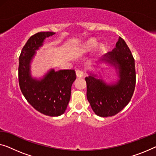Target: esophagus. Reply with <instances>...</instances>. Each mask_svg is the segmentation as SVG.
Masks as SVG:
<instances>
[{"mask_svg": "<svg viewBox=\"0 0 156 156\" xmlns=\"http://www.w3.org/2000/svg\"><path fill=\"white\" fill-rule=\"evenodd\" d=\"M76 76H77L78 78H82V77H83V75H84L83 71L81 70H79V69H77V70L76 71Z\"/></svg>", "mask_w": 156, "mask_h": 156, "instance_id": "obj_1", "label": "esophagus"}]
</instances>
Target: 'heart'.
Masks as SVG:
<instances>
[{
	"mask_svg": "<svg viewBox=\"0 0 156 156\" xmlns=\"http://www.w3.org/2000/svg\"><path fill=\"white\" fill-rule=\"evenodd\" d=\"M98 45V42H97L94 38H90L89 40L86 41L83 45H81L80 48V51L81 52H87L92 51L93 49H94ZM98 50L99 52H102L104 50V46L100 45L98 47Z\"/></svg>",
	"mask_w": 156,
	"mask_h": 156,
	"instance_id": "b5f03b06",
	"label": "heart"
}]
</instances>
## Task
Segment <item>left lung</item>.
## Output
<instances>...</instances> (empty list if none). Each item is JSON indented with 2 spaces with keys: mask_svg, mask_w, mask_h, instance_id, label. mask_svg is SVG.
I'll return each instance as SVG.
<instances>
[{
  "mask_svg": "<svg viewBox=\"0 0 156 156\" xmlns=\"http://www.w3.org/2000/svg\"><path fill=\"white\" fill-rule=\"evenodd\" d=\"M100 61L114 66L119 79L107 84L102 78H97V74L89 73L85 78L87 98L95 114L109 117L119 113L131 100L136 83L134 59L125 41L119 37L115 48Z\"/></svg>",
  "mask_w": 156,
  "mask_h": 156,
  "instance_id": "8db88e82",
  "label": "left lung"
}]
</instances>
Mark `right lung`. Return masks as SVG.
<instances>
[{
	"mask_svg": "<svg viewBox=\"0 0 156 156\" xmlns=\"http://www.w3.org/2000/svg\"><path fill=\"white\" fill-rule=\"evenodd\" d=\"M54 32H39L31 36L22 48L19 58V84L27 101L44 115L59 116L65 112L70 101L71 86L76 78L74 70L51 69L42 78H33L31 62L36 50L46 38Z\"/></svg>",
	"mask_w": 156,
	"mask_h": 156,
	"instance_id": "right-lung-1",
	"label": "right lung"
}]
</instances>
